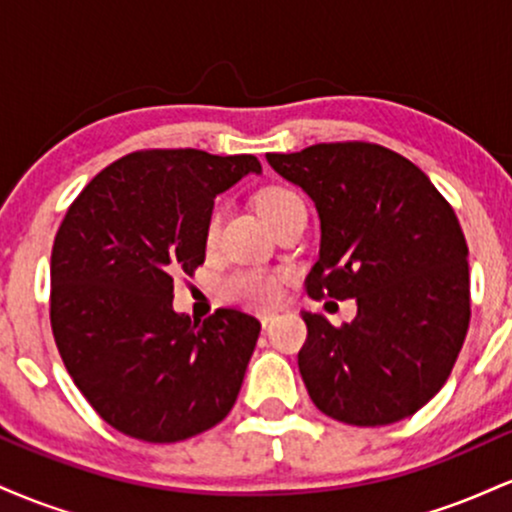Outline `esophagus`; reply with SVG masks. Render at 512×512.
<instances>
[{
    "label": "esophagus",
    "instance_id": "34e87169",
    "mask_svg": "<svg viewBox=\"0 0 512 512\" xmlns=\"http://www.w3.org/2000/svg\"><path fill=\"white\" fill-rule=\"evenodd\" d=\"M274 317H276V313H262L260 315V322H262V327H269L274 322Z\"/></svg>",
    "mask_w": 512,
    "mask_h": 512
}]
</instances>
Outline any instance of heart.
<instances>
[{"label": "heart", "instance_id": "1", "mask_svg": "<svg viewBox=\"0 0 512 512\" xmlns=\"http://www.w3.org/2000/svg\"><path fill=\"white\" fill-rule=\"evenodd\" d=\"M303 202L298 197V192H293L291 187L279 185H264L255 195V204L260 209V214L269 223H274L284 214L291 204ZM219 228H221V211L214 209L209 214L207 226H204V243L207 248H214L216 240H219ZM281 291H284V274L276 272H264V269H236V272L226 274L221 279V293L231 301L252 305V308H269V305L279 303Z\"/></svg>", "mask_w": 512, "mask_h": 512}]
</instances>
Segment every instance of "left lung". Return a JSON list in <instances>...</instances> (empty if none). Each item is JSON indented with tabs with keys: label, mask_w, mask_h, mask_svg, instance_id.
<instances>
[{
	"label": "left lung",
	"mask_w": 512,
	"mask_h": 512,
	"mask_svg": "<svg viewBox=\"0 0 512 512\" xmlns=\"http://www.w3.org/2000/svg\"><path fill=\"white\" fill-rule=\"evenodd\" d=\"M320 214V260L305 279L315 301L356 298L354 322L301 313L298 368L322 414L387 426L445 385L469 327L467 240L450 202L397 151L370 142L267 154Z\"/></svg>",
	"instance_id": "1"
}]
</instances>
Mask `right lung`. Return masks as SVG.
<instances>
[{"instance_id": "add662e5", "label": "right lung", "mask_w": 512, "mask_h": 512, "mask_svg": "<svg viewBox=\"0 0 512 512\" xmlns=\"http://www.w3.org/2000/svg\"><path fill=\"white\" fill-rule=\"evenodd\" d=\"M255 156L142 149L103 168L67 209L52 245L50 325L64 368L98 416L129 438L178 443L236 404L260 320L173 310V276L204 264L214 197Z\"/></svg>"}]
</instances>
